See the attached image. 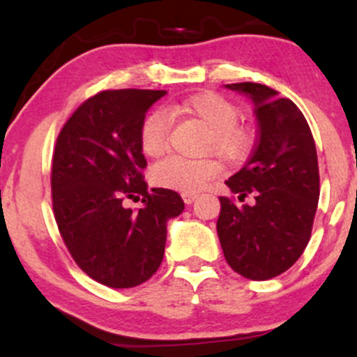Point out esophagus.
<instances>
[{
    "label": "esophagus",
    "instance_id": "esophagus-1",
    "mask_svg": "<svg viewBox=\"0 0 357 357\" xmlns=\"http://www.w3.org/2000/svg\"><path fill=\"white\" fill-rule=\"evenodd\" d=\"M183 202L184 203H186V204H191L192 202H195V199H196V195H195V192H183Z\"/></svg>",
    "mask_w": 357,
    "mask_h": 357
}]
</instances>
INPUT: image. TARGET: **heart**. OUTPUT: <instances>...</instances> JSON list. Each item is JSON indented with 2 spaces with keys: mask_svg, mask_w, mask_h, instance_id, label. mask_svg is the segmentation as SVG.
<instances>
[{
  "mask_svg": "<svg viewBox=\"0 0 357 357\" xmlns=\"http://www.w3.org/2000/svg\"><path fill=\"white\" fill-rule=\"evenodd\" d=\"M169 112L190 117L206 127L202 141V153H215L230 165H238L252 153L255 134L248 126L240 124V110L227 97L204 90L169 105ZM169 134V121L162 110L147 114L139 130L141 149L147 158L165 154ZM221 173L218 159L206 155L199 159L167 158L151 169V181L158 188L179 192L203 190Z\"/></svg>",
  "mask_w": 357,
  "mask_h": 357,
  "instance_id": "heart-1",
  "label": "heart"
}]
</instances>
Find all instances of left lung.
<instances>
[{
    "mask_svg": "<svg viewBox=\"0 0 357 357\" xmlns=\"http://www.w3.org/2000/svg\"><path fill=\"white\" fill-rule=\"evenodd\" d=\"M247 96L258 124L257 146L248 162L227 183L243 202L220 198L216 223L223 255L236 273L268 280L289 270L310 240L319 202L315 142L304 114L277 90L253 82L228 84Z\"/></svg>",
    "mask_w": 357,
    "mask_h": 357,
    "instance_id": "obj_1",
    "label": "left lung"
}]
</instances>
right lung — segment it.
Masks as SVG:
<instances>
[{"label":"right lung","instance_id":"add662e5","mask_svg":"<svg viewBox=\"0 0 357 357\" xmlns=\"http://www.w3.org/2000/svg\"><path fill=\"white\" fill-rule=\"evenodd\" d=\"M166 90H104L65 122L52 165L53 213L75 264L102 285L149 280L165 257L167 221L184 210L173 190H147L139 142L146 112ZM142 200L139 211L126 199Z\"/></svg>","mask_w":357,"mask_h":357}]
</instances>
